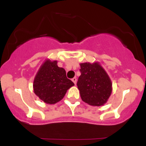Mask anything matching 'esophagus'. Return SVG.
I'll return each mask as SVG.
<instances>
[{"label":"esophagus","instance_id":"obj_1","mask_svg":"<svg viewBox=\"0 0 146 146\" xmlns=\"http://www.w3.org/2000/svg\"><path fill=\"white\" fill-rule=\"evenodd\" d=\"M72 81L73 82V83H74L75 84H76V83H77V78H73V79H72Z\"/></svg>","mask_w":146,"mask_h":146}]
</instances>
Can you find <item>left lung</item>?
<instances>
[{
    "instance_id": "1",
    "label": "left lung",
    "mask_w": 146,
    "mask_h": 146,
    "mask_svg": "<svg viewBox=\"0 0 146 146\" xmlns=\"http://www.w3.org/2000/svg\"><path fill=\"white\" fill-rule=\"evenodd\" d=\"M80 68L77 86L82 101L95 106L104 105L112 93L108 75L98 62L81 63Z\"/></svg>"
}]
</instances>
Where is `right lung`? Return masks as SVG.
<instances>
[{"label": "right lung", "instance_id": "add662e5", "mask_svg": "<svg viewBox=\"0 0 146 146\" xmlns=\"http://www.w3.org/2000/svg\"><path fill=\"white\" fill-rule=\"evenodd\" d=\"M58 62L46 60L42 64L33 81L34 93L44 103L54 104L62 100L74 83L66 78V71Z\"/></svg>", "mask_w": 146, "mask_h": 146}]
</instances>
